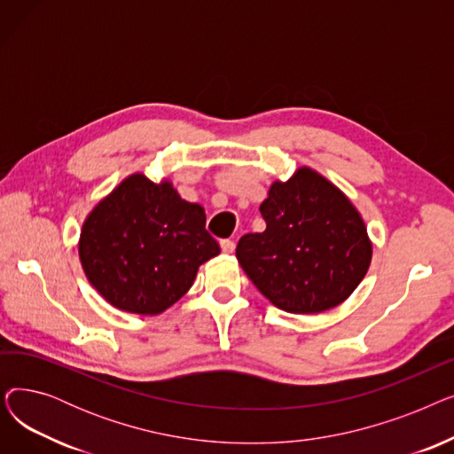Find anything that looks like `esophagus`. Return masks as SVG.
<instances>
[{
	"instance_id": "1",
	"label": "esophagus",
	"mask_w": 454,
	"mask_h": 454,
	"mask_svg": "<svg viewBox=\"0 0 454 454\" xmlns=\"http://www.w3.org/2000/svg\"><path fill=\"white\" fill-rule=\"evenodd\" d=\"M221 250H223L224 254H231V252L235 250V243H233L231 239H223V241H221Z\"/></svg>"
}]
</instances>
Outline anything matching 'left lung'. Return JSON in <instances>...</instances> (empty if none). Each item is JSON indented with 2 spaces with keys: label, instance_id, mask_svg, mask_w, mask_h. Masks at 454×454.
I'll return each instance as SVG.
<instances>
[{
  "label": "left lung",
  "instance_id": "obj_1",
  "mask_svg": "<svg viewBox=\"0 0 454 454\" xmlns=\"http://www.w3.org/2000/svg\"><path fill=\"white\" fill-rule=\"evenodd\" d=\"M267 230L237 243V261L278 309L296 315L342 303L368 272L372 243L359 211L329 180L301 167L261 204Z\"/></svg>",
  "mask_w": 454,
  "mask_h": 454
}]
</instances>
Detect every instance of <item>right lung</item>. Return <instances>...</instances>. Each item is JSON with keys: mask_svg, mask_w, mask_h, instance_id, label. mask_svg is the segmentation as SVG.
Masks as SVG:
<instances>
[{"mask_svg": "<svg viewBox=\"0 0 454 454\" xmlns=\"http://www.w3.org/2000/svg\"><path fill=\"white\" fill-rule=\"evenodd\" d=\"M221 252L202 206L169 182L132 175L88 215L79 255L86 278L114 307L158 315L178 301L197 270Z\"/></svg>", "mask_w": 454, "mask_h": 454, "instance_id": "obj_1", "label": "right lung"}]
</instances>
